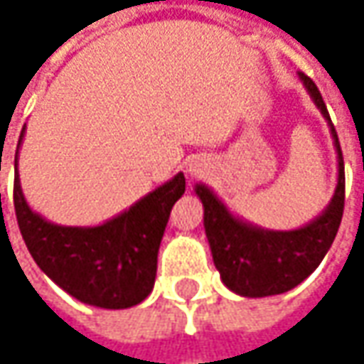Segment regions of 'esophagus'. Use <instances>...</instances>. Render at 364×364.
<instances>
[{"label":"esophagus","mask_w":364,"mask_h":364,"mask_svg":"<svg viewBox=\"0 0 364 364\" xmlns=\"http://www.w3.org/2000/svg\"><path fill=\"white\" fill-rule=\"evenodd\" d=\"M188 172H190V176L198 178V176L204 174V166H203V164H200V161H194V164H190Z\"/></svg>","instance_id":"1"}]
</instances>
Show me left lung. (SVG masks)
Masks as SVG:
<instances>
[{"instance_id": "8db88e82", "label": "left lung", "mask_w": 364, "mask_h": 364, "mask_svg": "<svg viewBox=\"0 0 364 364\" xmlns=\"http://www.w3.org/2000/svg\"><path fill=\"white\" fill-rule=\"evenodd\" d=\"M300 78L330 123L338 151V184L326 210L298 231H263L232 217L206 186H196V194L204 204V229L223 284L247 298L284 294L301 284L328 253L343 220L344 160L341 141L314 80L304 73Z\"/></svg>"}]
</instances>
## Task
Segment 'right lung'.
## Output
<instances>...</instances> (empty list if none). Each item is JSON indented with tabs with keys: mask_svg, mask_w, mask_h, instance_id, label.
<instances>
[{
	"mask_svg": "<svg viewBox=\"0 0 364 364\" xmlns=\"http://www.w3.org/2000/svg\"><path fill=\"white\" fill-rule=\"evenodd\" d=\"M21 137L23 132L20 144ZM184 190V174H178L101 227H60L32 213L23 200L16 151L14 208L30 255L66 294L107 310L132 308L149 296L161 237Z\"/></svg>",
	"mask_w": 364,
	"mask_h": 364,
	"instance_id": "add662e5",
	"label": "right lung"
}]
</instances>
